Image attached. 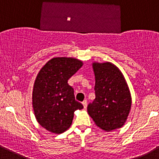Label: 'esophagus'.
I'll return each mask as SVG.
<instances>
[{
	"label": "esophagus",
	"instance_id": "obj_1",
	"mask_svg": "<svg viewBox=\"0 0 159 159\" xmlns=\"http://www.w3.org/2000/svg\"><path fill=\"white\" fill-rule=\"evenodd\" d=\"M82 103H83V105H84V108H86L87 106H88V101H87L86 99H85V100L83 101Z\"/></svg>",
	"mask_w": 159,
	"mask_h": 159
}]
</instances>
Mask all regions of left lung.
I'll use <instances>...</instances> for the list:
<instances>
[{
    "label": "left lung",
    "instance_id": "left-lung-1",
    "mask_svg": "<svg viewBox=\"0 0 159 159\" xmlns=\"http://www.w3.org/2000/svg\"><path fill=\"white\" fill-rule=\"evenodd\" d=\"M95 99L88 112L95 124L110 131L124 125L131 107V96L124 76L111 63H93Z\"/></svg>",
    "mask_w": 159,
    "mask_h": 159
}]
</instances>
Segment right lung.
<instances>
[{"label":"right lung","instance_id":"right-lung-1","mask_svg":"<svg viewBox=\"0 0 159 159\" xmlns=\"http://www.w3.org/2000/svg\"><path fill=\"white\" fill-rule=\"evenodd\" d=\"M83 65L75 58L56 57L50 60L38 73L32 92L35 116L41 127L55 134L69 128L74 111L83 109L75 99L74 90L67 80Z\"/></svg>","mask_w":159,"mask_h":159}]
</instances>
